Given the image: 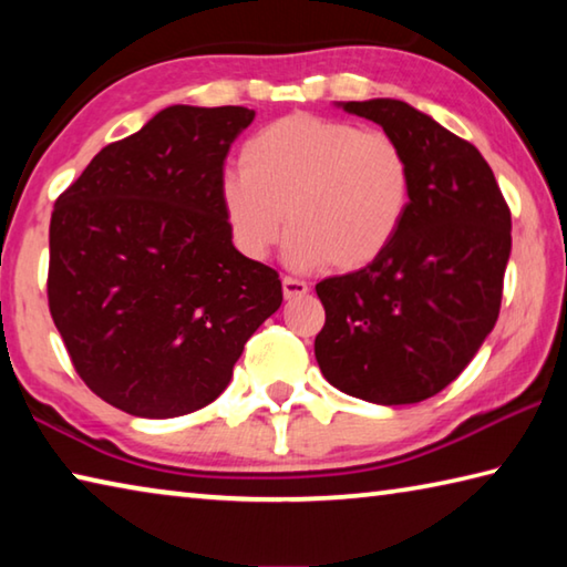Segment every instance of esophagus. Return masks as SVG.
Segmentation results:
<instances>
[{
    "mask_svg": "<svg viewBox=\"0 0 567 567\" xmlns=\"http://www.w3.org/2000/svg\"><path fill=\"white\" fill-rule=\"evenodd\" d=\"M310 287L305 280H297V277H282V295L285 300H295V297H302Z\"/></svg>",
    "mask_w": 567,
    "mask_h": 567,
    "instance_id": "obj_1",
    "label": "esophagus"
}]
</instances>
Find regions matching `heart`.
<instances>
[{
    "label": "heart",
    "mask_w": 567,
    "mask_h": 567,
    "mask_svg": "<svg viewBox=\"0 0 567 567\" xmlns=\"http://www.w3.org/2000/svg\"><path fill=\"white\" fill-rule=\"evenodd\" d=\"M219 182L235 247L265 260L287 233L295 267L352 272L388 252L412 203V167L395 137L344 120L295 112L265 124Z\"/></svg>",
    "instance_id": "1"
}]
</instances>
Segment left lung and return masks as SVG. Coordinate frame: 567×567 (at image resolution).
Masks as SVG:
<instances>
[{"mask_svg": "<svg viewBox=\"0 0 567 567\" xmlns=\"http://www.w3.org/2000/svg\"><path fill=\"white\" fill-rule=\"evenodd\" d=\"M400 142L412 167L405 225L362 270L315 285V358L330 385L378 405L445 390L501 315L511 207L483 155L400 100L344 102Z\"/></svg>", "mask_w": 567, "mask_h": 567, "instance_id": "1", "label": "left lung"}]
</instances>
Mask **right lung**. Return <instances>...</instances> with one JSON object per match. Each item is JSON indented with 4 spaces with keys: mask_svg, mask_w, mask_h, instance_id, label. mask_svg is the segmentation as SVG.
<instances>
[{
    "mask_svg": "<svg viewBox=\"0 0 567 567\" xmlns=\"http://www.w3.org/2000/svg\"><path fill=\"white\" fill-rule=\"evenodd\" d=\"M252 120L247 107L175 104L56 197L52 320L84 385L130 415L209 405L282 305L280 275L237 252L219 207L229 145Z\"/></svg>",
    "mask_w": 567,
    "mask_h": 567,
    "instance_id": "obj_1",
    "label": "right lung"
}]
</instances>
